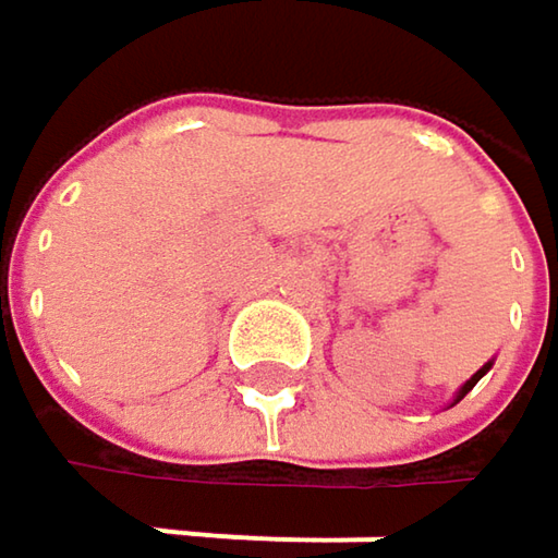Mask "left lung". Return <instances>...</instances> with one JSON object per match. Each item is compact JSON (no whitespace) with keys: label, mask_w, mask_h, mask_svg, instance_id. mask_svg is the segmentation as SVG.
<instances>
[{"label":"left lung","mask_w":558,"mask_h":558,"mask_svg":"<svg viewBox=\"0 0 558 558\" xmlns=\"http://www.w3.org/2000/svg\"><path fill=\"white\" fill-rule=\"evenodd\" d=\"M492 365H495V359H492V362H485V365H482V368H478V372H475V375H472V378H469V381H465L462 388L456 390V397H452V403H449V407H456V403H459V400H462V397H465L469 390L475 388V385H478V381H482V378H485V375L492 372Z\"/></svg>","instance_id":"left-lung-1"}]
</instances>
